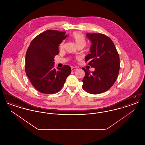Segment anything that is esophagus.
Returning a JSON list of instances; mask_svg holds the SVG:
<instances>
[{
    "mask_svg": "<svg viewBox=\"0 0 145 145\" xmlns=\"http://www.w3.org/2000/svg\"><path fill=\"white\" fill-rule=\"evenodd\" d=\"M71 69H72V71H76L77 69V68L76 67H72V68H71Z\"/></svg>",
    "mask_w": 145,
    "mask_h": 145,
    "instance_id": "obj_1",
    "label": "esophagus"
}]
</instances>
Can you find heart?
Returning <instances> with one entry per match:
<instances>
[{"instance_id": "1", "label": "heart", "mask_w": 145, "mask_h": 145, "mask_svg": "<svg viewBox=\"0 0 145 145\" xmlns=\"http://www.w3.org/2000/svg\"><path fill=\"white\" fill-rule=\"evenodd\" d=\"M72 37L74 41L76 42V44L78 46L79 45H83L85 46L86 44V39L84 35L80 32H75L74 33ZM63 46V41L60 44V47H62Z\"/></svg>"}]
</instances>
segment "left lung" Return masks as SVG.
Returning a JSON list of instances; mask_svg holds the SVG:
<instances>
[{"label":"left lung","mask_w":145,"mask_h":145,"mask_svg":"<svg viewBox=\"0 0 145 145\" xmlns=\"http://www.w3.org/2000/svg\"><path fill=\"white\" fill-rule=\"evenodd\" d=\"M91 42L90 54L85 57V61L95 71L83 68V89L91 94H99L109 90L117 79L120 70V57L110 39L102 34L88 33Z\"/></svg>","instance_id":"obj_1"}]
</instances>
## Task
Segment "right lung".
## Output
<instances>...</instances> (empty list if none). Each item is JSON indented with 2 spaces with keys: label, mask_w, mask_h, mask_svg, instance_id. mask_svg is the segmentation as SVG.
I'll return each instance as SVG.
<instances>
[{
  "label": "right lung",
  "mask_w": 145,
  "mask_h": 145,
  "mask_svg": "<svg viewBox=\"0 0 145 145\" xmlns=\"http://www.w3.org/2000/svg\"><path fill=\"white\" fill-rule=\"evenodd\" d=\"M65 33L55 30H46L35 37L27 49L26 74L35 88L43 93L59 92L71 72L68 65L57 69L54 68V58L59 53V46L67 37Z\"/></svg>",
  "instance_id": "right-lung-1"
}]
</instances>
